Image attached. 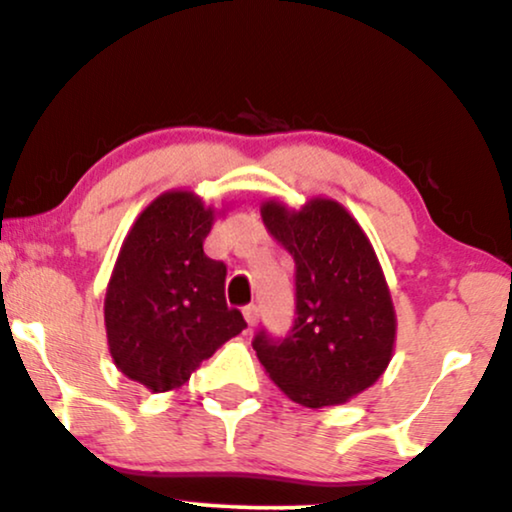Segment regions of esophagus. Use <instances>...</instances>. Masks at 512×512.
I'll list each match as a JSON object with an SVG mask.
<instances>
[{"label": "esophagus", "instance_id": "34e87169", "mask_svg": "<svg viewBox=\"0 0 512 512\" xmlns=\"http://www.w3.org/2000/svg\"><path fill=\"white\" fill-rule=\"evenodd\" d=\"M243 316L245 321H248V326H257V321H260V307H257V304H248V307L243 309Z\"/></svg>", "mask_w": 512, "mask_h": 512}]
</instances>
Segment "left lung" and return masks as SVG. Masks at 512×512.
<instances>
[{
  "label": "left lung",
  "instance_id": "obj_1",
  "mask_svg": "<svg viewBox=\"0 0 512 512\" xmlns=\"http://www.w3.org/2000/svg\"><path fill=\"white\" fill-rule=\"evenodd\" d=\"M262 222L295 260L297 319L283 340L257 335V359L295 404H345L385 373L394 354L397 314L378 255L333 198H312L300 210L264 200Z\"/></svg>",
  "mask_w": 512,
  "mask_h": 512
}]
</instances>
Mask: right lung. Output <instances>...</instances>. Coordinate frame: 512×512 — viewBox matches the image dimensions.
Returning <instances> with one entry per match:
<instances>
[{"label": "right lung", "mask_w": 512, "mask_h": 512, "mask_svg": "<svg viewBox=\"0 0 512 512\" xmlns=\"http://www.w3.org/2000/svg\"><path fill=\"white\" fill-rule=\"evenodd\" d=\"M222 212L193 191H165L122 241L103 302L108 352L151 392L177 390L245 328L243 314L226 307V267L203 252Z\"/></svg>", "instance_id": "1"}]
</instances>
